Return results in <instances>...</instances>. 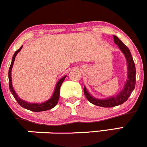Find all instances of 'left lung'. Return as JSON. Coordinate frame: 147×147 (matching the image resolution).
Masks as SVG:
<instances>
[{
	"mask_svg": "<svg viewBox=\"0 0 147 147\" xmlns=\"http://www.w3.org/2000/svg\"><path fill=\"white\" fill-rule=\"evenodd\" d=\"M114 41L115 44L118 46L126 58L127 64V79L123 89L117 95L108 97L106 98H97L93 96L88 91L84 86V91L86 97L89 102L96 106L101 107H114L122 104L130 96L131 94L134 91L136 84V68L133 58L131 54L130 50L127 46L123 43V42L117 36H114Z\"/></svg>",
	"mask_w": 147,
	"mask_h": 147,
	"instance_id": "left-lung-1",
	"label": "left lung"
}]
</instances>
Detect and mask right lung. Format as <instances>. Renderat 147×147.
Masks as SVG:
<instances>
[{"mask_svg": "<svg viewBox=\"0 0 147 147\" xmlns=\"http://www.w3.org/2000/svg\"><path fill=\"white\" fill-rule=\"evenodd\" d=\"M22 48H23V46H21V48L14 53L13 56V58H12V61H11V66H10V68H9V71H8V81H9V88L10 90H11V94H13V96L14 98H16V100L17 102L18 103V104H19L21 107H22L23 108L26 109L28 110L38 112V111H47V110H49V109H53V107H56V104H57L58 102H59V95H60L61 86L62 83H63V81H64L66 76H64L62 77L61 79H59V81H58L57 84H56L54 91H53L51 97L49 100L44 101V102L40 103H40H39V104H38V103H35V104L34 103H33V104H32V103L27 102V101L20 98L19 97H18V94L16 93L13 87L11 71H12V68H13V66L14 61H15L16 56V55L18 54V52H20V51L21 50Z\"/></svg>", "mask_w": 147, "mask_h": 147, "instance_id": "add662e5", "label": "right lung"}]
</instances>
